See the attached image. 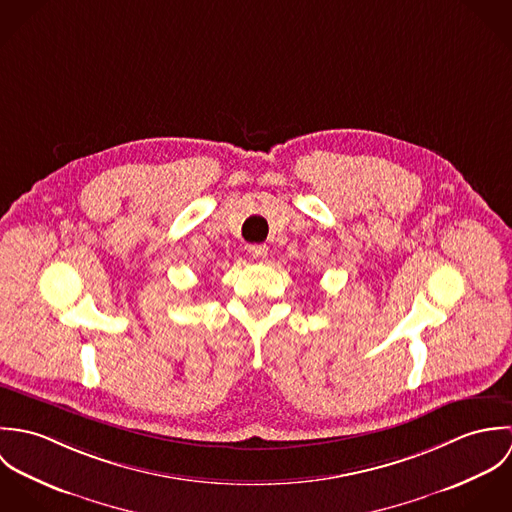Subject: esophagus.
I'll return each mask as SVG.
<instances>
[{
	"instance_id": "1",
	"label": "esophagus",
	"mask_w": 512,
	"mask_h": 512,
	"mask_svg": "<svg viewBox=\"0 0 512 512\" xmlns=\"http://www.w3.org/2000/svg\"><path fill=\"white\" fill-rule=\"evenodd\" d=\"M248 252H250V256L256 258V260H264L266 254H268V246H266V244H254V246H250Z\"/></svg>"
}]
</instances>
